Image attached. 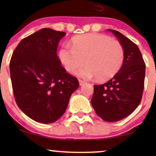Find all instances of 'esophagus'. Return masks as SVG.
Segmentation results:
<instances>
[{
  "label": "esophagus",
  "instance_id": "34e87169",
  "mask_svg": "<svg viewBox=\"0 0 156 156\" xmlns=\"http://www.w3.org/2000/svg\"><path fill=\"white\" fill-rule=\"evenodd\" d=\"M84 83H85V81H83V80H79V84L80 86L83 85Z\"/></svg>",
  "mask_w": 156,
  "mask_h": 156
}]
</instances>
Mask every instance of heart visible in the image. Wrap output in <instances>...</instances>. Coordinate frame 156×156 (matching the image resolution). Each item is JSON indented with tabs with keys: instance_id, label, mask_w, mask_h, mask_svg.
<instances>
[{
	"instance_id": "heart-1",
	"label": "heart",
	"mask_w": 156,
	"mask_h": 156,
	"mask_svg": "<svg viewBox=\"0 0 156 156\" xmlns=\"http://www.w3.org/2000/svg\"><path fill=\"white\" fill-rule=\"evenodd\" d=\"M73 47L64 44L58 52V57L66 70L78 72L82 78H94L107 80L114 77L122 66L125 50L122 44L108 36L91 33L77 36L72 39Z\"/></svg>"
}]
</instances>
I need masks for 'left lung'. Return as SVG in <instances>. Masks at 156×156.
I'll return each mask as SVG.
<instances>
[{
    "mask_svg": "<svg viewBox=\"0 0 156 156\" xmlns=\"http://www.w3.org/2000/svg\"><path fill=\"white\" fill-rule=\"evenodd\" d=\"M122 44L125 58L119 71L101 85H94L92 105L106 122H117L134 112L142 98L145 63L138 46L119 31L108 29Z\"/></svg>",
    "mask_w": 156,
    "mask_h": 156,
    "instance_id": "1",
    "label": "left lung"
}]
</instances>
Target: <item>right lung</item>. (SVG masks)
Segmentation results:
<instances>
[{
    "instance_id": "1",
    "label": "right lung",
    "mask_w": 156,
    "mask_h": 156,
    "mask_svg": "<svg viewBox=\"0 0 156 156\" xmlns=\"http://www.w3.org/2000/svg\"><path fill=\"white\" fill-rule=\"evenodd\" d=\"M65 32L42 28L23 39L12 53L10 77L17 105L38 122L53 123L65 112L79 87L66 72L56 51Z\"/></svg>"
}]
</instances>
